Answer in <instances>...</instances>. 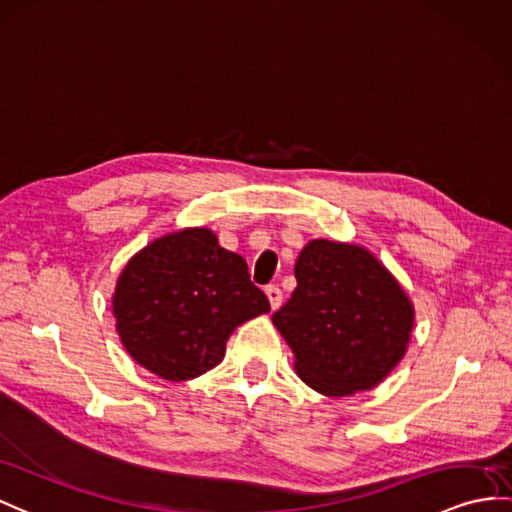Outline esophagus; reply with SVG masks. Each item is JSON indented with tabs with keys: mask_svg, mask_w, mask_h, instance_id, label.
Here are the masks:
<instances>
[{
	"mask_svg": "<svg viewBox=\"0 0 512 512\" xmlns=\"http://www.w3.org/2000/svg\"><path fill=\"white\" fill-rule=\"evenodd\" d=\"M265 295H267V299H269V304H271L273 310H278V308L282 306V291L278 289L276 284H269L267 289H265Z\"/></svg>",
	"mask_w": 512,
	"mask_h": 512,
	"instance_id": "1",
	"label": "esophagus"
}]
</instances>
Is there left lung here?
I'll list each match as a JSON object with an SVG mask.
<instances>
[{
	"label": "left lung",
	"instance_id": "left-lung-1",
	"mask_svg": "<svg viewBox=\"0 0 512 512\" xmlns=\"http://www.w3.org/2000/svg\"><path fill=\"white\" fill-rule=\"evenodd\" d=\"M297 289L271 321L310 389L347 397L378 386L404 358L415 306L358 243L313 239L297 256Z\"/></svg>",
	"mask_w": 512,
	"mask_h": 512
}]
</instances>
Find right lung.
Here are the masks:
<instances>
[{"label":"right lung","instance_id":"obj_1","mask_svg":"<svg viewBox=\"0 0 512 512\" xmlns=\"http://www.w3.org/2000/svg\"><path fill=\"white\" fill-rule=\"evenodd\" d=\"M269 310L245 258L223 249L210 228H182L147 243L123 267L112 293L126 352L169 382L217 367L230 334Z\"/></svg>","mask_w":512,"mask_h":512}]
</instances>
